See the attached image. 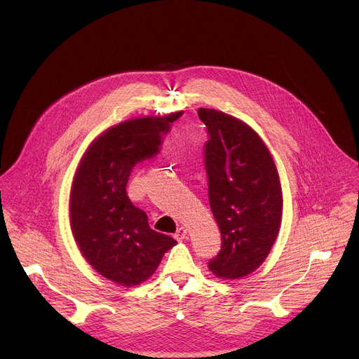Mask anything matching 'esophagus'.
<instances>
[{
  "label": "esophagus",
  "instance_id": "34e87169",
  "mask_svg": "<svg viewBox=\"0 0 359 359\" xmlns=\"http://www.w3.org/2000/svg\"><path fill=\"white\" fill-rule=\"evenodd\" d=\"M186 237H187V230H186L184 227L177 229V231L175 233V238H176L177 241H183Z\"/></svg>",
  "mask_w": 359,
  "mask_h": 359
}]
</instances>
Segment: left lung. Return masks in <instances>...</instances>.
I'll return each mask as SVG.
<instances>
[{"label":"left lung","instance_id":"1","mask_svg":"<svg viewBox=\"0 0 359 359\" xmlns=\"http://www.w3.org/2000/svg\"><path fill=\"white\" fill-rule=\"evenodd\" d=\"M197 114L209 132L204 163L210 209L222 233V248L209 269L236 280L263 264L278 236V172L267 146L247 123L216 109L200 108Z\"/></svg>","mask_w":359,"mask_h":359}]
</instances>
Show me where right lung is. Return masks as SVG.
<instances>
[{
	"label": "right lung",
	"mask_w": 359,
	"mask_h": 359,
	"mask_svg": "<svg viewBox=\"0 0 359 359\" xmlns=\"http://www.w3.org/2000/svg\"><path fill=\"white\" fill-rule=\"evenodd\" d=\"M179 116H146L109 128L90 143L76 169L69 200L74 238L86 262L116 284L143 283L176 245L170 236L150 229L126 184L136 163L161 151Z\"/></svg>",
	"instance_id": "add662e5"
}]
</instances>
